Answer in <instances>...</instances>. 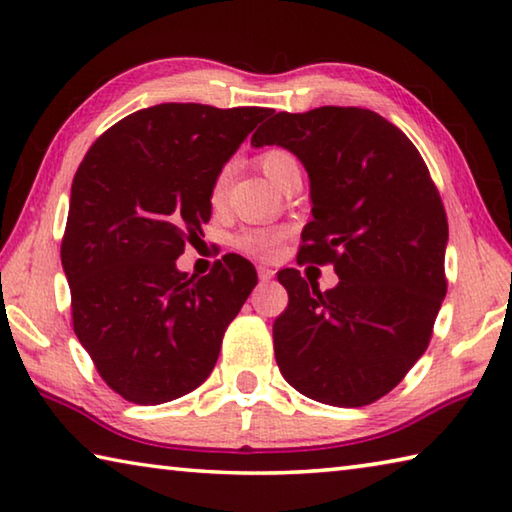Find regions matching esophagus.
Returning <instances> with one entry per match:
<instances>
[{"label": "esophagus", "mask_w": 512, "mask_h": 512, "mask_svg": "<svg viewBox=\"0 0 512 512\" xmlns=\"http://www.w3.org/2000/svg\"><path fill=\"white\" fill-rule=\"evenodd\" d=\"M257 275H259V280H262V282H271L273 277H275V268H271V266H257Z\"/></svg>", "instance_id": "obj_1"}]
</instances>
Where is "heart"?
Wrapping results in <instances>:
<instances>
[{
	"mask_svg": "<svg viewBox=\"0 0 512 512\" xmlns=\"http://www.w3.org/2000/svg\"><path fill=\"white\" fill-rule=\"evenodd\" d=\"M257 162L259 167L264 169L266 176L277 185L282 183V178L287 176L291 169H300L296 155L287 149H282V146H271V149L262 151L257 155ZM228 183H230V164H225V167L216 171V176L212 178V185H210L212 205H221L225 201ZM287 237H289L287 228H246L232 239V246L250 257L273 259L282 253L284 244H287Z\"/></svg>",
	"mask_w": 512,
	"mask_h": 512,
	"instance_id": "heart-1",
	"label": "heart"
}]
</instances>
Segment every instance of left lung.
<instances>
[{"instance_id": "8db88e82", "label": "left lung", "mask_w": 512, "mask_h": 512, "mask_svg": "<svg viewBox=\"0 0 512 512\" xmlns=\"http://www.w3.org/2000/svg\"><path fill=\"white\" fill-rule=\"evenodd\" d=\"M253 146L296 153L311 183L300 264H332L320 291L296 268L277 280L289 305L273 323L280 372L311 400L366 406L391 393L418 361L447 293V214L420 151L366 108L277 112Z\"/></svg>"}]
</instances>
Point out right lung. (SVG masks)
Listing matches in <instances>:
<instances>
[{
	"label": "right lung",
	"instance_id": "add662e5",
	"mask_svg": "<svg viewBox=\"0 0 512 512\" xmlns=\"http://www.w3.org/2000/svg\"><path fill=\"white\" fill-rule=\"evenodd\" d=\"M268 112L160 103L110 126L76 169L60 244L74 332L128 402L201 386L257 284L239 255L203 277L180 273L176 259L210 221L216 171Z\"/></svg>",
	"mask_w": 512,
	"mask_h": 512
}]
</instances>
